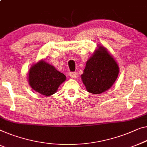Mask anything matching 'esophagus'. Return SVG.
Wrapping results in <instances>:
<instances>
[{
  "label": "esophagus",
  "mask_w": 147,
  "mask_h": 147,
  "mask_svg": "<svg viewBox=\"0 0 147 147\" xmlns=\"http://www.w3.org/2000/svg\"><path fill=\"white\" fill-rule=\"evenodd\" d=\"M69 76L70 78L74 79V78H76V76H77V74H76V72H71V73H69Z\"/></svg>",
  "instance_id": "34e87169"
}]
</instances>
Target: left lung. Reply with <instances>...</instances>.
<instances>
[{
	"mask_svg": "<svg viewBox=\"0 0 147 147\" xmlns=\"http://www.w3.org/2000/svg\"><path fill=\"white\" fill-rule=\"evenodd\" d=\"M119 67L107 48L98 45L86 62L81 75L87 91L101 94L111 88L118 77Z\"/></svg>",
	"mask_w": 147,
	"mask_h": 147,
	"instance_id": "obj_1",
	"label": "left lung"
}]
</instances>
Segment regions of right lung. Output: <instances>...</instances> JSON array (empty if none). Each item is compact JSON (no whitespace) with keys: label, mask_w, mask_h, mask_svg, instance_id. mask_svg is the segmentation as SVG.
Masks as SVG:
<instances>
[{"label":"right lung","mask_w":147,"mask_h":147,"mask_svg":"<svg viewBox=\"0 0 147 147\" xmlns=\"http://www.w3.org/2000/svg\"><path fill=\"white\" fill-rule=\"evenodd\" d=\"M66 80L64 74L54 65L41 59L32 65L28 72V84L33 90L49 97L57 92L59 86Z\"/></svg>","instance_id":"right-lung-1"}]
</instances>
